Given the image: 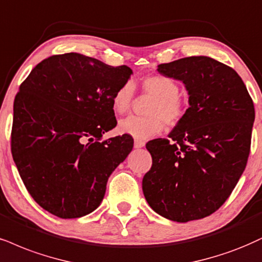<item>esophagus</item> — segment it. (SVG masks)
<instances>
[{
  "label": "esophagus",
  "mask_w": 262,
  "mask_h": 262,
  "mask_svg": "<svg viewBox=\"0 0 262 262\" xmlns=\"http://www.w3.org/2000/svg\"><path fill=\"white\" fill-rule=\"evenodd\" d=\"M135 148H142L146 146V142L142 141V140H135Z\"/></svg>",
  "instance_id": "34e87169"
}]
</instances>
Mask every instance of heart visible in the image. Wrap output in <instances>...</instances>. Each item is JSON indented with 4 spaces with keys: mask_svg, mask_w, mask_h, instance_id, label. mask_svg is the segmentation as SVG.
<instances>
[{
    "mask_svg": "<svg viewBox=\"0 0 262 262\" xmlns=\"http://www.w3.org/2000/svg\"><path fill=\"white\" fill-rule=\"evenodd\" d=\"M142 91L153 96L148 116L130 115L119 122V131L130 135L137 140L159 135L164 128V121L173 126L185 115V103L179 96L180 85L172 77L156 74L143 77L141 81ZM135 90L131 82H125L116 90L112 98V108L116 114H125L130 111Z\"/></svg>",
    "mask_w": 262,
    "mask_h": 262,
    "instance_id": "obj_1",
    "label": "heart"
}]
</instances>
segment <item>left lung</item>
<instances>
[{
  "mask_svg": "<svg viewBox=\"0 0 262 262\" xmlns=\"http://www.w3.org/2000/svg\"><path fill=\"white\" fill-rule=\"evenodd\" d=\"M158 72L183 82L189 108L169 140L146 146L153 164L142 189L163 217L199 220L224 204L247 166L254 103L235 70L210 57L181 58Z\"/></svg>",
  "mask_w": 262,
  "mask_h": 262,
  "instance_id": "8db88e82",
  "label": "left lung"
}]
</instances>
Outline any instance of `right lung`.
<instances>
[{"instance_id":"1","label":"right lung","mask_w":262,"mask_h":262,"mask_svg":"<svg viewBox=\"0 0 262 262\" xmlns=\"http://www.w3.org/2000/svg\"><path fill=\"white\" fill-rule=\"evenodd\" d=\"M131 74L66 53L38 63L19 87L13 160L30 195L52 215L76 219L98 208L109 176L132 150L128 135L101 141L116 126L113 95Z\"/></svg>"}]
</instances>
